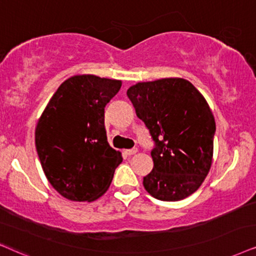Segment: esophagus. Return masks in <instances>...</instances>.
Segmentation results:
<instances>
[{
	"label": "esophagus",
	"mask_w": 256,
	"mask_h": 256,
	"mask_svg": "<svg viewBox=\"0 0 256 256\" xmlns=\"http://www.w3.org/2000/svg\"><path fill=\"white\" fill-rule=\"evenodd\" d=\"M137 151H138L137 148H131V150H125V151H124V154H126V156L130 157V156H134V154H137Z\"/></svg>",
	"instance_id": "obj_1"
}]
</instances>
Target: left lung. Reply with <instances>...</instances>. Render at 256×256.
<instances>
[{
	"label": "left lung",
	"mask_w": 256,
	"mask_h": 256,
	"mask_svg": "<svg viewBox=\"0 0 256 256\" xmlns=\"http://www.w3.org/2000/svg\"><path fill=\"white\" fill-rule=\"evenodd\" d=\"M126 94L154 144L145 190L166 202L190 196L212 166L216 125L206 99L180 78L138 82Z\"/></svg>",
	"instance_id": "obj_1"
}]
</instances>
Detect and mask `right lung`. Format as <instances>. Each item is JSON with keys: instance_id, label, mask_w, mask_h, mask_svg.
<instances>
[{"instance_id": "add662e5", "label": "right lung", "mask_w": 256, "mask_h": 256, "mask_svg": "<svg viewBox=\"0 0 256 256\" xmlns=\"http://www.w3.org/2000/svg\"><path fill=\"white\" fill-rule=\"evenodd\" d=\"M120 87V80L74 76L61 84L38 119V158L61 196L92 202L108 189L122 158L108 143L104 113Z\"/></svg>"}]
</instances>
